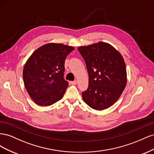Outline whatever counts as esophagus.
Listing matches in <instances>:
<instances>
[{
	"label": "esophagus",
	"mask_w": 154,
	"mask_h": 154,
	"mask_svg": "<svg viewBox=\"0 0 154 154\" xmlns=\"http://www.w3.org/2000/svg\"><path fill=\"white\" fill-rule=\"evenodd\" d=\"M71 85H76L77 84V82L76 81H72L71 82Z\"/></svg>",
	"instance_id": "obj_1"
}]
</instances>
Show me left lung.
Returning <instances> with one entry per match:
<instances>
[{
  "instance_id": "left-lung-1",
  "label": "left lung",
  "mask_w": 154,
  "mask_h": 154,
  "mask_svg": "<svg viewBox=\"0 0 154 154\" xmlns=\"http://www.w3.org/2000/svg\"><path fill=\"white\" fill-rule=\"evenodd\" d=\"M88 73V86L82 92L92 109H108L118 100L127 85V69L122 55L110 44L99 42L78 48Z\"/></svg>"
}]
</instances>
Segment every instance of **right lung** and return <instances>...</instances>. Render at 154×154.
Masks as SVG:
<instances>
[{"mask_svg":"<svg viewBox=\"0 0 154 154\" xmlns=\"http://www.w3.org/2000/svg\"><path fill=\"white\" fill-rule=\"evenodd\" d=\"M74 49L72 46L49 43L35 51L27 60L23 80L36 104L49 106L62 98L69 85L63 78L65 60Z\"/></svg>","mask_w":154,"mask_h":154,"instance_id":"add662e5","label":"right lung"}]
</instances>
